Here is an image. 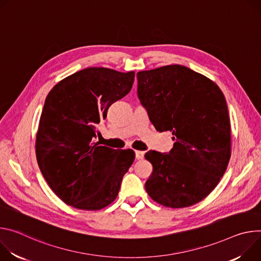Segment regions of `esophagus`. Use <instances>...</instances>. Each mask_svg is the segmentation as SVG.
I'll return each mask as SVG.
<instances>
[{
  "mask_svg": "<svg viewBox=\"0 0 261 261\" xmlns=\"http://www.w3.org/2000/svg\"><path fill=\"white\" fill-rule=\"evenodd\" d=\"M135 154H136V159H137V160H142V159L144 158V154H145V152L141 151V150H137V151L135 152Z\"/></svg>",
  "mask_w": 261,
  "mask_h": 261,
  "instance_id": "1",
  "label": "esophagus"
}]
</instances>
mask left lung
Returning a JSON list of instances; mask_svg holds the SVG:
<instances>
[{"instance_id":"1","label":"left lung","mask_w":261,"mask_h":261,"mask_svg":"<svg viewBox=\"0 0 261 261\" xmlns=\"http://www.w3.org/2000/svg\"><path fill=\"white\" fill-rule=\"evenodd\" d=\"M138 97L158 132H171L168 153L148 151L153 171L145 184L158 203L191 206L219 184L231 155L225 96L216 83L186 66L139 71Z\"/></svg>"}]
</instances>
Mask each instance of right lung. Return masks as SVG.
Masks as SVG:
<instances>
[{"instance_id": "add662e5", "label": "right lung", "mask_w": 261, "mask_h": 261, "mask_svg": "<svg viewBox=\"0 0 261 261\" xmlns=\"http://www.w3.org/2000/svg\"><path fill=\"white\" fill-rule=\"evenodd\" d=\"M134 81V71L89 67L58 83L46 96L36 158L47 185L66 204L97 211L117 197L135 152L99 145L94 138L109 107L132 90Z\"/></svg>"}]
</instances>
